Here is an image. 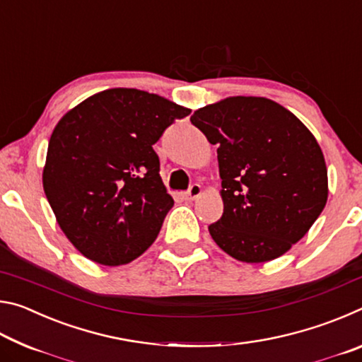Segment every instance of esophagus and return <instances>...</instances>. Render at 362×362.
Masks as SVG:
<instances>
[{
  "instance_id": "obj_1",
  "label": "esophagus",
  "mask_w": 362,
  "mask_h": 362,
  "mask_svg": "<svg viewBox=\"0 0 362 362\" xmlns=\"http://www.w3.org/2000/svg\"><path fill=\"white\" fill-rule=\"evenodd\" d=\"M201 192H203V188H201V185H198V183H193V185L188 188V192L185 193V199L187 201H193V199L198 198V196L201 194Z\"/></svg>"
}]
</instances>
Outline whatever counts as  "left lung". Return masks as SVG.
I'll return each instance as SVG.
<instances>
[{
  "label": "left lung",
  "instance_id": "8db88e82",
  "mask_svg": "<svg viewBox=\"0 0 362 362\" xmlns=\"http://www.w3.org/2000/svg\"><path fill=\"white\" fill-rule=\"evenodd\" d=\"M189 121L217 145L223 216L209 225L212 240L240 262L286 254L327 203V168L313 134L265 97H228Z\"/></svg>",
  "mask_w": 362,
  "mask_h": 362
}]
</instances>
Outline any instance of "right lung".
<instances>
[{
	"label": "right lung",
	"mask_w": 362,
	"mask_h": 362,
	"mask_svg": "<svg viewBox=\"0 0 362 362\" xmlns=\"http://www.w3.org/2000/svg\"><path fill=\"white\" fill-rule=\"evenodd\" d=\"M192 110L115 88L90 95L54 127L42 188L57 223L84 257L108 267L137 259L174 206L153 150Z\"/></svg>",
	"instance_id": "1"
}]
</instances>
